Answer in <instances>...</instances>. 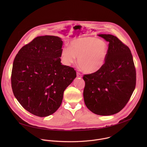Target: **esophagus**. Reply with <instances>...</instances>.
Returning a JSON list of instances; mask_svg holds the SVG:
<instances>
[{
  "mask_svg": "<svg viewBox=\"0 0 147 147\" xmlns=\"http://www.w3.org/2000/svg\"><path fill=\"white\" fill-rule=\"evenodd\" d=\"M77 76L78 77H82V75L81 73H80L79 72H77Z\"/></svg>",
  "mask_w": 147,
  "mask_h": 147,
  "instance_id": "obj_1",
  "label": "esophagus"
}]
</instances>
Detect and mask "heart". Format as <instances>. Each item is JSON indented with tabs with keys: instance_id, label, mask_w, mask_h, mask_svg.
I'll return each mask as SVG.
<instances>
[{
	"instance_id": "1",
	"label": "heart",
	"mask_w": 147,
	"mask_h": 147,
	"mask_svg": "<svg viewBox=\"0 0 147 147\" xmlns=\"http://www.w3.org/2000/svg\"><path fill=\"white\" fill-rule=\"evenodd\" d=\"M108 53V45L104 40L92 36L73 39L69 47H65L61 57L66 65H70L78 57L80 68L86 73H93L104 65Z\"/></svg>"
}]
</instances>
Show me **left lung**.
Returning <instances> with one entry per match:
<instances>
[{
	"label": "left lung",
	"mask_w": 147,
	"mask_h": 147,
	"mask_svg": "<svg viewBox=\"0 0 147 147\" xmlns=\"http://www.w3.org/2000/svg\"><path fill=\"white\" fill-rule=\"evenodd\" d=\"M109 42L103 66L97 71L84 74V100L95 114L109 116L126 105L135 89L136 71L129 48L116 36L99 34Z\"/></svg>",
	"instance_id": "left-lung-1"
}]
</instances>
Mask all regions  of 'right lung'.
I'll list each match as a JSON object with an SVG mask.
<instances>
[{
    "mask_svg": "<svg viewBox=\"0 0 147 147\" xmlns=\"http://www.w3.org/2000/svg\"><path fill=\"white\" fill-rule=\"evenodd\" d=\"M62 45L58 36H37L21 48L14 60L11 76L14 95L35 116L55 113L65 90L76 77L73 67L60 63Z\"/></svg>",
    "mask_w": 147,
    "mask_h": 147,
    "instance_id": "right-lung-1",
    "label": "right lung"
}]
</instances>
